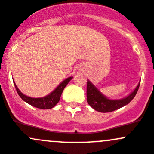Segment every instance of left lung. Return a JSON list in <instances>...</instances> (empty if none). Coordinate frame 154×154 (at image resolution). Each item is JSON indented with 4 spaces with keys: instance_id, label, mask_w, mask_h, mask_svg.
<instances>
[{
    "instance_id": "left-lung-1",
    "label": "left lung",
    "mask_w": 154,
    "mask_h": 154,
    "mask_svg": "<svg viewBox=\"0 0 154 154\" xmlns=\"http://www.w3.org/2000/svg\"><path fill=\"white\" fill-rule=\"evenodd\" d=\"M139 85L131 93L128 97L120 100H110L97 90L93 85H92L89 81L87 82V101L88 104L91 106L94 110L101 112H112L114 110L124 107L125 105L131 102L135 97L136 93L139 90Z\"/></svg>"
}]
</instances>
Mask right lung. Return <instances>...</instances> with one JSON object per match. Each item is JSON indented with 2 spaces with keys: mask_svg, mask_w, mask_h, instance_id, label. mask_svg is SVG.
I'll use <instances>...</instances> for the list:
<instances>
[{
  "mask_svg": "<svg viewBox=\"0 0 154 154\" xmlns=\"http://www.w3.org/2000/svg\"><path fill=\"white\" fill-rule=\"evenodd\" d=\"M72 79V77L67 78V79H65L64 82H62L59 85H58V88L55 89L53 93H51L50 95L45 96V97L38 98V99L28 97V96H25V95H23V93L18 90V88H17V86L15 85V82H14V85H15V89H16V91L17 93H18L19 96H20L23 101H26L28 104H29L30 105L33 106V107H37V108L43 109V110H44V109L53 108L54 106L59 101L63 90H64L66 85L68 84V82H69Z\"/></svg>",
  "mask_w": 154,
  "mask_h": 154,
  "instance_id": "add662e5",
  "label": "right lung"
}]
</instances>
